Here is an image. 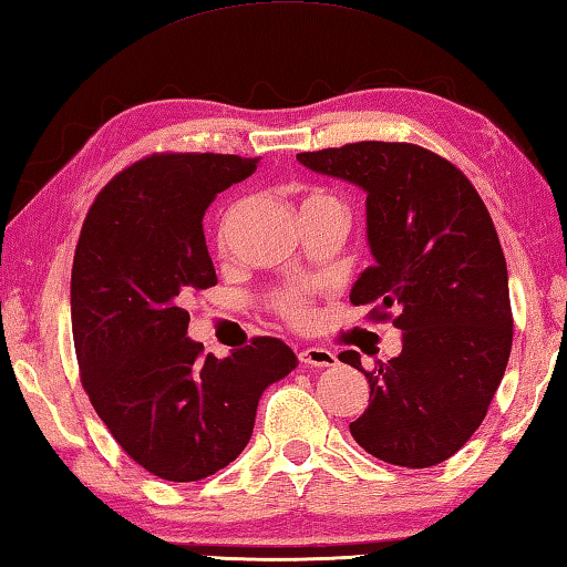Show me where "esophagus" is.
<instances>
[{
    "mask_svg": "<svg viewBox=\"0 0 567 567\" xmlns=\"http://www.w3.org/2000/svg\"><path fill=\"white\" fill-rule=\"evenodd\" d=\"M298 358H301V362L308 368H333L338 362L333 350L318 348V346L316 348H303L301 352H298Z\"/></svg>",
    "mask_w": 567,
    "mask_h": 567,
    "instance_id": "34e87169",
    "label": "esophagus"
}]
</instances>
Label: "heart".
<instances>
[{
	"mask_svg": "<svg viewBox=\"0 0 567 567\" xmlns=\"http://www.w3.org/2000/svg\"><path fill=\"white\" fill-rule=\"evenodd\" d=\"M298 212H301L303 221L328 217V215L346 217V205L336 195H330L328 189L303 187L301 195H298ZM237 215H239V205H234L227 209V215L221 217V224H219V241L221 244L227 241ZM274 308L288 320V323H293L298 328L306 326L308 320H311V306H308L306 296L298 291V288H286V291L274 293Z\"/></svg>",
	"mask_w": 567,
	"mask_h": 567,
	"instance_id": "obj_1",
	"label": "heart"
}]
</instances>
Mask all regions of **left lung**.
Masks as SVG:
<instances>
[{"label":"left lung","instance_id":"1","mask_svg":"<svg viewBox=\"0 0 567 567\" xmlns=\"http://www.w3.org/2000/svg\"><path fill=\"white\" fill-rule=\"evenodd\" d=\"M313 173L365 192L375 264L352 284L350 301L402 330V352L360 368L370 404L350 434L388 464L424 468L468 442L506 372L514 340L508 271L488 209L450 159L412 143H350L298 153Z\"/></svg>","mask_w":567,"mask_h":567}]
</instances>
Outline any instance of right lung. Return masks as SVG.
Instances as JSON below:
<instances>
[{
	"mask_svg": "<svg viewBox=\"0 0 567 567\" xmlns=\"http://www.w3.org/2000/svg\"><path fill=\"white\" fill-rule=\"evenodd\" d=\"M256 165L215 153L137 159L99 192L76 244L71 328L83 390L125 454L165 482H199L234 462L264 390L298 365L279 338L221 360L187 338L185 303L217 284L202 219Z\"/></svg>",
	"mask_w": 567,
	"mask_h": 567,
	"instance_id": "add662e5",
	"label": "right lung"
}]
</instances>
